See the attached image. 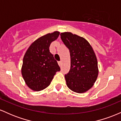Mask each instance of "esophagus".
<instances>
[{
  "label": "esophagus",
  "mask_w": 121,
  "mask_h": 121,
  "mask_svg": "<svg viewBox=\"0 0 121 121\" xmlns=\"http://www.w3.org/2000/svg\"><path fill=\"white\" fill-rule=\"evenodd\" d=\"M61 63H62L61 61H58V64H59V65L60 66L61 65Z\"/></svg>",
  "instance_id": "esophagus-1"
}]
</instances>
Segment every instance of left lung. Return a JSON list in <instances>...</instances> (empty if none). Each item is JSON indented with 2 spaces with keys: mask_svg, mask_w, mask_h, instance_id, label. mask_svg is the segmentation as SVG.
Segmentation results:
<instances>
[{
  "mask_svg": "<svg viewBox=\"0 0 121 121\" xmlns=\"http://www.w3.org/2000/svg\"><path fill=\"white\" fill-rule=\"evenodd\" d=\"M60 36L70 52V69L65 75L66 85L74 92H86L93 87L98 77L95 53L84 37L68 32L61 33Z\"/></svg>",
  "mask_w": 121,
  "mask_h": 121,
  "instance_id": "obj_1",
  "label": "left lung"
}]
</instances>
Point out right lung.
I'll return each instance as SVG.
<instances>
[{
    "label": "right lung",
    "mask_w": 121,
    "mask_h": 121,
    "mask_svg": "<svg viewBox=\"0 0 121 121\" xmlns=\"http://www.w3.org/2000/svg\"><path fill=\"white\" fill-rule=\"evenodd\" d=\"M59 31L47 34L33 42L23 57L22 74L30 89L40 91L48 87L54 76L60 70L57 61L50 52L49 46L57 39Z\"/></svg>",
    "instance_id": "right-lung-1"
}]
</instances>
